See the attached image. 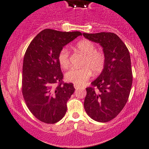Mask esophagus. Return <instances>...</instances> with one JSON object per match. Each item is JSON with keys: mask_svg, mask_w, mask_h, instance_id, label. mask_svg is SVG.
Listing matches in <instances>:
<instances>
[{"mask_svg": "<svg viewBox=\"0 0 149 149\" xmlns=\"http://www.w3.org/2000/svg\"><path fill=\"white\" fill-rule=\"evenodd\" d=\"M74 88L76 89V90H78V89L80 88L79 86H78V85H77V84H74Z\"/></svg>", "mask_w": 149, "mask_h": 149, "instance_id": "esophagus-1", "label": "esophagus"}]
</instances>
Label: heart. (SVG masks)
<instances>
[{
	"label": "heart",
	"mask_w": 149,
	"mask_h": 149,
	"mask_svg": "<svg viewBox=\"0 0 149 149\" xmlns=\"http://www.w3.org/2000/svg\"><path fill=\"white\" fill-rule=\"evenodd\" d=\"M76 48L85 55L81 68H71L66 72L65 77L68 81L74 84L81 86L90 79L92 72L100 74L104 70L105 65V55L101 51L97 50V47L93 42L83 40L76 45ZM60 65L64 69L70 66V52L67 48H62L58 55Z\"/></svg>",
	"instance_id": "1"
}]
</instances>
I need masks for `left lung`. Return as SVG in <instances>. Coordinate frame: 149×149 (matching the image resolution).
<instances>
[{"label":"left lung","instance_id":"left-lung-1","mask_svg":"<svg viewBox=\"0 0 149 149\" xmlns=\"http://www.w3.org/2000/svg\"><path fill=\"white\" fill-rule=\"evenodd\" d=\"M99 43L105 55V65L100 76L86 88L84 107L92 119L106 123L114 118L126 104L132 84L129 51L115 33H83Z\"/></svg>","mask_w":149,"mask_h":149}]
</instances>
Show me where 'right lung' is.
<instances>
[{
    "instance_id": "right-lung-1",
    "label": "right lung",
    "mask_w": 149,
    "mask_h": 149,
    "mask_svg": "<svg viewBox=\"0 0 149 149\" xmlns=\"http://www.w3.org/2000/svg\"><path fill=\"white\" fill-rule=\"evenodd\" d=\"M79 31L45 29L35 37L24 57L22 94L31 113L45 123H57L67 111V102L74 92L72 83H64L58 55Z\"/></svg>"
}]
</instances>
